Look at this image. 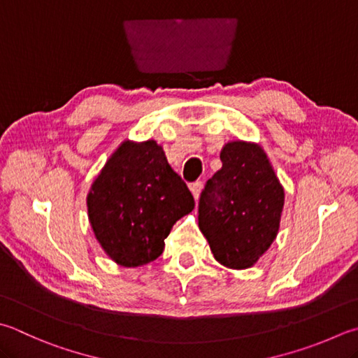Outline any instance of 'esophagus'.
<instances>
[{"instance_id": "obj_1", "label": "esophagus", "mask_w": 358, "mask_h": 358, "mask_svg": "<svg viewBox=\"0 0 358 358\" xmlns=\"http://www.w3.org/2000/svg\"><path fill=\"white\" fill-rule=\"evenodd\" d=\"M201 188H202V182H201V180H196V182H193V184H190V192H192V194H193V198L196 199V201H198V198H199Z\"/></svg>"}]
</instances>
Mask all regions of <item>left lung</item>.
<instances>
[{
	"mask_svg": "<svg viewBox=\"0 0 358 358\" xmlns=\"http://www.w3.org/2000/svg\"><path fill=\"white\" fill-rule=\"evenodd\" d=\"M199 198V229L221 265L245 269L271 246L285 193L259 145L231 141Z\"/></svg>",
	"mask_w": 358,
	"mask_h": 358,
	"instance_id": "obj_1",
	"label": "left lung"
}]
</instances>
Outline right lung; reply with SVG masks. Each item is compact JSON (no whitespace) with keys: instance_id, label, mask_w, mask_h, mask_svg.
Instances as JSON below:
<instances>
[{"instance_id":"1","label":"right lung","mask_w":358,"mask_h":358,"mask_svg":"<svg viewBox=\"0 0 358 358\" xmlns=\"http://www.w3.org/2000/svg\"><path fill=\"white\" fill-rule=\"evenodd\" d=\"M87 207L106 254L136 268L164 252L173 224L193 210L194 199L156 141H124L93 182Z\"/></svg>"}]
</instances>
